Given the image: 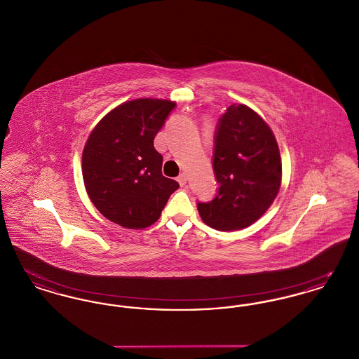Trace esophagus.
<instances>
[{
	"instance_id": "1",
	"label": "esophagus",
	"mask_w": 359,
	"mask_h": 359,
	"mask_svg": "<svg viewBox=\"0 0 359 359\" xmlns=\"http://www.w3.org/2000/svg\"><path fill=\"white\" fill-rule=\"evenodd\" d=\"M187 173H186V172H183V173H180V175H179L177 182H179V184H180V186H186V184H187Z\"/></svg>"
}]
</instances>
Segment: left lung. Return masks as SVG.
Instances as JSON below:
<instances>
[{
	"label": "left lung",
	"mask_w": 359,
	"mask_h": 359,
	"mask_svg": "<svg viewBox=\"0 0 359 359\" xmlns=\"http://www.w3.org/2000/svg\"><path fill=\"white\" fill-rule=\"evenodd\" d=\"M212 170L218 192L210 202H198L210 227L245 229L273 203L281 184L280 151L271 128L250 107L234 103L218 121Z\"/></svg>",
	"instance_id": "8db88e82"
}]
</instances>
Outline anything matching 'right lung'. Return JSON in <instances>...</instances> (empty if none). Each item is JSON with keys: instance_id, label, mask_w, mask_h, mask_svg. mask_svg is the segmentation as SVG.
Wrapping results in <instances>:
<instances>
[{"instance_id": "add662e5", "label": "right lung", "mask_w": 359, "mask_h": 359, "mask_svg": "<svg viewBox=\"0 0 359 359\" xmlns=\"http://www.w3.org/2000/svg\"><path fill=\"white\" fill-rule=\"evenodd\" d=\"M176 103L142 98L111 110L94 128L82 156L85 187L104 218L144 229L161 215L179 183L163 176L154 140Z\"/></svg>"}]
</instances>
